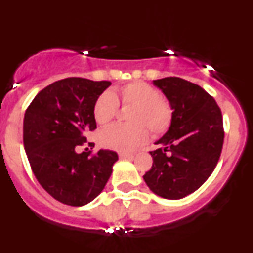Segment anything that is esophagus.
<instances>
[{
    "mask_svg": "<svg viewBox=\"0 0 253 253\" xmlns=\"http://www.w3.org/2000/svg\"><path fill=\"white\" fill-rule=\"evenodd\" d=\"M119 157L120 158H134V154L126 153V152H120Z\"/></svg>",
    "mask_w": 253,
    "mask_h": 253,
    "instance_id": "34e87169",
    "label": "esophagus"
}]
</instances>
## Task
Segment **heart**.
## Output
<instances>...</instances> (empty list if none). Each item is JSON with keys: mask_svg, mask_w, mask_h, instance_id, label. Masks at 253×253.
Here are the masks:
<instances>
[{"mask_svg": "<svg viewBox=\"0 0 253 253\" xmlns=\"http://www.w3.org/2000/svg\"><path fill=\"white\" fill-rule=\"evenodd\" d=\"M119 101L133 105L128 113L131 123H116L100 133V143L115 151H133L147 140L149 129L152 134L166 131L172 122V106L158 91L146 82H129L119 90L104 92L96 100L93 116L100 125H105L116 115Z\"/></svg>", "mask_w": 253, "mask_h": 253, "instance_id": "obj_1", "label": "heart"}]
</instances>
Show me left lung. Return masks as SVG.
I'll use <instances>...</instances> for the list:
<instances>
[{"mask_svg":"<svg viewBox=\"0 0 253 253\" xmlns=\"http://www.w3.org/2000/svg\"><path fill=\"white\" fill-rule=\"evenodd\" d=\"M153 84L171 104L172 122L149 152L153 165L143 178L156 195L177 200L196 191L215 169L224 140L222 111L193 82L166 77Z\"/></svg>","mask_w":253,"mask_h":253,"instance_id":"left-lung-1","label":"left lung"}]
</instances>
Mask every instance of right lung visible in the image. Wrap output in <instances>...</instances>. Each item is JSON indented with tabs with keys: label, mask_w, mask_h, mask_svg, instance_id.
I'll return each instance as SVG.
<instances>
[{
	"label": "right lung",
	"mask_w": 253,
	"mask_h": 253,
	"mask_svg": "<svg viewBox=\"0 0 253 253\" xmlns=\"http://www.w3.org/2000/svg\"><path fill=\"white\" fill-rule=\"evenodd\" d=\"M109 81L69 77L49 84L24 118V148L39 184L55 200L82 207L104 190L118 154L109 149L77 153L96 129L93 106Z\"/></svg>",
	"instance_id": "add662e5"
}]
</instances>
